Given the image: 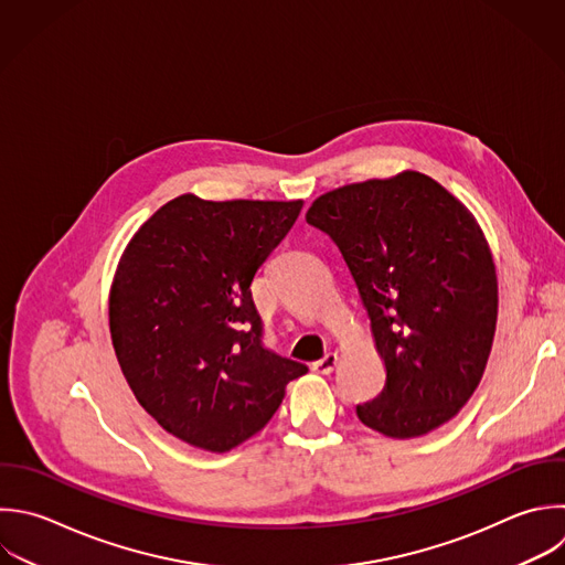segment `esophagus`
Returning a JSON list of instances; mask_svg holds the SVG:
<instances>
[{
    "instance_id": "34e87169",
    "label": "esophagus",
    "mask_w": 565,
    "mask_h": 565,
    "mask_svg": "<svg viewBox=\"0 0 565 565\" xmlns=\"http://www.w3.org/2000/svg\"><path fill=\"white\" fill-rule=\"evenodd\" d=\"M335 364H338V353L331 351V353H327L322 360L313 362L311 369H313L316 373H320V375H329V373L335 369Z\"/></svg>"
}]
</instances>
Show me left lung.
I'll list each match as a JSON object with an SVG mask.
<instances>
[{"label":"left lung","instance_id":"obj_1","mask_svg":"<svg viewBox=\"0 0 565 565\" xmlns=\"http://www.w3.org/2000/svg\"><path fill=\"white\" fill-rule=\"evenodd\" d=\"M307 223L340 249L371 318L386 382L360 422L406 439L452 419L494 338L497 274L472 214L419 172L322 194Z\"/></svg>","mask_w":565,"mask_h":565}]
</instances>
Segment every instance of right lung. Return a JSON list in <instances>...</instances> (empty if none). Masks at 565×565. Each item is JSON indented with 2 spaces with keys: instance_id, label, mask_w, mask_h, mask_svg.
Wrapping results in <instances>:
<instances>
[{
  "instance_id": "add662e5",
  "label": "right lung",
  "mask_w": 565,
  "mask_h": 565,
  "mask_svg": "<svg viewBox=\"0 0 565 565\" xmlns=\"http://www.w3.org/2000/svg\"><path fill=\"white\" fill-rule=\"evenodd\" d=\"M302 201L183 194L126 247L110 289V333L139 404L174 437L225 452L278 411L302 362L263 344L252 298L260 265Z\"/></svg>"
}]
</instances>
